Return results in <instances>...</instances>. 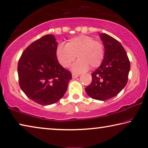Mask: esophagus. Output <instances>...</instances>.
<instances>
[{"instance_id":"obj_1","label":"esophagus","mask_w":148,"mask_h":148,"mask_svg":"<svg viewBox=\"0 0 148 148\" xmlns=\"http://www.w3.org/2000/svg\"><path fill=\"white\" fill-rule=\"evenodd\" d=\"M79 75L78 74H72V78H76L77 77H78Z\"/></svg>"}]
</instances>
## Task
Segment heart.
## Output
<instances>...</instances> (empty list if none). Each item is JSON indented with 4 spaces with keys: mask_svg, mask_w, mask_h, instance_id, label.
I'll use <instances>...</instances> for the list:
<instances>
[{
    "mask_svg": "<svg viewBox=\"0 0 148 148\" xmlns=\"http://www.w3.org/2000/svg\"><path fill=\"white\" fill-rule=\"evenodd\" d=\"M57 60L64 68L70 67L77 56L79 60L72 67V72L79 74L84 72L90 66H100L105 56L104 46L100 41L86 35L72 38L66 45L60 44L56 50Z\"/></svg>",
    "mask_w": 148,
    "mask_h": 148,
    "instance_id": "1",
    "label": "heart"
}]
</instances>
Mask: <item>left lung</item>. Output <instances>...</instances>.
I'll return each instance as SVG.
<instances>
[{
	"instance_id": "8db88e82",
	"label": "left lung",
	"mask_w": 148,
	"mask_h": 148,
	"mask_svg": "<svg viewBox=\"0 0 148 148\" xmlns=\"http://www.w3.org/2000/svg\"><path fill=\"white\" fill-rule=\"evenodd\" d=\"M100 37L105 48L104 58L92 73V81L85 90L91 98L104 101L118 95L125 86L130 63L120 42L104 33Z\"/></svg>"
}]
</instances>
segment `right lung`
Returning <instances> with one entry per match:
<instances>
[{
  "instance_id": "add662e5",
  "label": "right lung",
  "mask_w": 148,
  "mask_h": 148,
  "mask_svg": "<svg viewBox=\"0 0 148 148\" xmlns=\"http://www.w3.org/2000/svg\"><path fill=\"white\" fill-rule=\"evenodd\" d=\"M57 44L52 34L45 35L24 50L18 63L20 87L28 98L43 106L60 100L72 79L71 72L57 60Z\"/></svg>"
}]
</instances>
